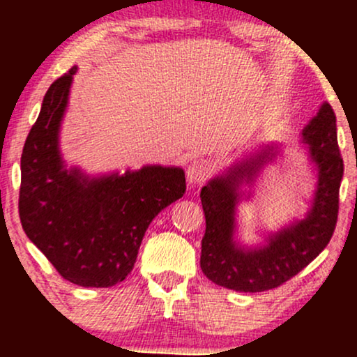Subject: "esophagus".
Returning <instances> with one entry per match:
<instances>
[{
  "label": "esophagus",
  "mask_w": 357,
  "mask_h": 357,
  "mask_svg": "<svg viewBox=\"0 0 357 357\" xmlns=\"http://www.w3.org/2000/svg\"><path fill=\"white\" fill-rule=\"evenodd\" d=\"M211 173V166L210 162L204 161V159H195V161L190 162L186 169V176L188 181L191 184H202L204 179L208 178Z\"/></svg>",
  "instance_id": "1"
}]
</instances>
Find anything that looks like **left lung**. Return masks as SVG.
<instances>
[{"label": "left lung", "instance_id": "8db88e82", "mask_svg": "<svg viewBox=\"0 0 357 357\" xmlns=\"http://www.w3.org/2000/svg\"><path fill=\"white\" fill-rule=\"evenodd\" d=\"M302 139L317 171L312 208L304 220L270 235L264 247L245 248L236 241L235 213L243 196L241 184L255 181L261 167L277 155V147L265 146L203 186L199 198L206 231L199 265L216 285L250 294L275 289L305 268L333 238L344 162L337 146L335 114L327 102L302 130Z\"/></svg>", "mask_w": 357, "mask_h": 357}]
</instances>
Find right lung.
Returning a JSON list of instances; mask_svg holds the SVG:
<instances>
[{"label":"right lung","instance_id":"add662e5","mask_svg":"<svg viewBox=\"0 0 357 357\" xmlns=\"http://www.w3.org/2000/svg\"><path fill=\"white\" fill-rule=\"evenodd\" d=\"M75 72L72 67L50 85L24 141L20 220L65 280L112 287L134 268L151 221L183 198L186 179L181 167L144 166L100 178L65 169L59 130Z\"/></svg>","mask_w":357,"mask_h":357}]
</instances>
